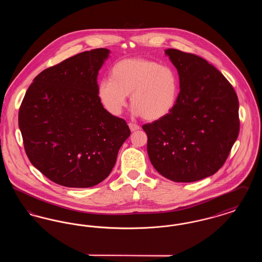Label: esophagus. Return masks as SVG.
Instances as JSON below:
<instances>
[{"label":"esophagus","instance_id":"obj_1","mask_svg":"<svg viewBox=\"0 0 262 262\" xmlns=\"http://www.w3.org/2000/svg\"><path fill=\"white\" fill-rule=\"evenodd\" d=\"M128 126H129L132 132H136L137 129H139V125H137V124H134V123H129Z\"/></svg>","mask_w":262,"mask_h":262}]
</instances>
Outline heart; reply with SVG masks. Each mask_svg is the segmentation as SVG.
<instances>
[{
    "mask_svg": "<svg viewBox=\"0 0 262 262\" xmlns=\"http://www.w3.org/2000/svg\"><path fill=\"white\" fill-rule=\"evenodd\" d=\"M130 94L134 113L147 121H157L174 109L179 81L167 66L144 58H129L116 62L111 79L100 81L98 97L104 108L114 116L121 115Z\"/></svg>",
    "mask_w": 262,
    "mask_h": 262,
    "instance_id": "1",
    "label": "heart"
}]
</instances>
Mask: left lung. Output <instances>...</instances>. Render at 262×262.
Segmentation results:
<instances>
[{
	"instance_id": "left-lung-1",
	"label": "left lung",
	"mask_w": 262,
	"mask_h": 262,
	"mask_svg": "<svg viewBox=\"0 0 262 262\" xmlns=\"http://www.w3.org/2000/svg\"><path fill=\"white\" fill-rule=\"evenodd\" d=\"M180 78L172 112L142 125L150 162L163 177L192 183L215 174L239 132L235 89L215 67L194 54L165 51Z\"/></svg>"
}]
</instances>
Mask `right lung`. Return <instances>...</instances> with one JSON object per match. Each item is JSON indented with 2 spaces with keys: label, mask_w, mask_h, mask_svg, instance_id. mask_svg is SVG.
Wrapping results in <instances>:
<instances>
[{
  "label": "right lung",
  "mask_w": 262,
  "mask_h": 262,
  "mask_svg": "<svg viewBox=\"0 0 262 262\" xmlns=\"http://www.w3.org/2000/svg\"><path fill=\"white\" fill-rule=\"evenodd\" d=\"M110 51H85L33 79L18 112L25 153L52 182L90 187L112 171L130 130L104 109L97 75Z\"/></svg>",
  "instance_id": "1"
}]
</instances>
